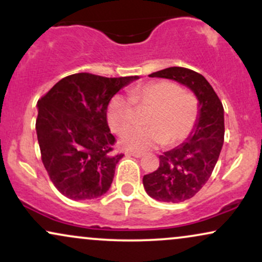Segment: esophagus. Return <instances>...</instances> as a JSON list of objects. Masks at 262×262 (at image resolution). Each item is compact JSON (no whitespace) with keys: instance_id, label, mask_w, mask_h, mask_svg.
I'll list each match as a JSON object with an SVG mask.
<instances>
[{"instance_id":"esophagus-1","label":"esophagus","mask_w":262,"mask_h":262,"mask_svg":"<svg viewBox=\"0 0 262 262\" xmlns=\"http://www.w3.org/2000/svg\"><path fill=\"white\" fill-rule=\"evenodd\" d=\"M127 155L134 156V158H143V152H137V151H127Z\"/></svg>"}]
</instances>
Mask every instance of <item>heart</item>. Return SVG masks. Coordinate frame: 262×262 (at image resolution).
I'll return each mask as SVG.
<instances>
[{
    "instance_id": "1",
    "label": "heart",
    "mask_w": 262,
    "mask_h": 262,
    "mask_svg": "<svg viewBox=\"0 0 262 262\" xmlns=\"http://www.w3.org/2000/svg\"><path fill=\"white\" fill-rule=\"evenodd\" d=\"M150 106L144 122L123 134V148L146 151L161 144L173 145L187 138L197 118V102L182 89L169 81H154L137 87L129 97L114 96L107 108V119L112 130L122 133L135 121L134 104Z\"/></svg>"
}]
</instances>
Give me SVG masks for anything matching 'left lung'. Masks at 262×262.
Here are the masks:
<instances>
[{"instance_id":"1","label":"left lung","mask_w":262,"mask_h":262,"mask_svg":"<svg viewBox=\"0 0 262 262\" xmlns=\"http://www.w3.org/2000/svg\"><path fill=\"white\" fill-rule=\"evenodd\" d=\"M149 76L176 81L198 100L197 118L187 139L160 155L158 170L143 177L150 197L180 203L193 197L214 170L224 143V108L208 81L196 71L173 66Z\"/></svg>"}]
</instances>
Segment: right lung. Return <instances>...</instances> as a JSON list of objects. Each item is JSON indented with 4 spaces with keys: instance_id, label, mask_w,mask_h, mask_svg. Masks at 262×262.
I'll return each mask as SVG.
<instances>
[{
    "instance_id": "1",
    "label": "right lung",
    "mask_w": 262,
    "mask_h": 262,
    "mask_svg": "<svg viewBox=\"0 0 262 262\" xmlns=\"http://www.w3.org/2000/svg\"><path fill=\"white\" fill-rule=\"evenodd\" d=\"M139 76L74 74L56 82L38 101L35 123L45 170L58 191L74 201L103 196L112 185L114 137L107 123L110 101Z\"/></svg>"
}]
</instances>
